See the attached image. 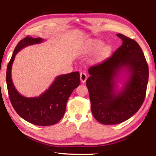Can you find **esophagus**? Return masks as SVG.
Wrapping results in <instances>:
<instances>
[{
  "label": "esophagus",
  "instance_id": "obj_1",
  "mask_svg": "<svg viewBox=\"0 0 156 156\" xmlns=\"http://www.w3.org/2000/svg\"><path fill=\"white\" fill-rule=\"evenodd\" d=\"M87 79V74L86 72H81V73H80L81 82H82V83H84L85 82H86Z\"/></svg>",
  "mask_w": 156,
  "mask_h": 156
}]
</instances>
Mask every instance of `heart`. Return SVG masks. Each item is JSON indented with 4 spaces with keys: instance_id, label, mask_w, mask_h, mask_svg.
Wrapping results in <instances>:
<instances>
[{
    "instance_id": "obj_1",
    "label": "heart",
    "mask_w": 156,
    "mask_h": 156,
    "mask_svg": "<svg viewBox=\"0 0 156 156\" xmlns=\"http://www.w3.org/2000/svg\"><path fill=\"white\" fill-rule=\"evenodd\" d=\"M104 45V42L99 40H91L87 44L83 50V52H94L96 51H99V53L97 55V58L99 60H102L106 58L111 52V48L109 46H104L103 48L102 46Z\"/></svg>"
}]
</instances>
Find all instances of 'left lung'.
<instances>
[{
	"instance_id": "left-lung-1",
	"label": "left lung",
	"mask_w": 156,
	"mask_h": 156,
	"mask_svg": "<svg viewBox=\"0 0 156 156\" xmlns=\"http://www.w3.org/2000/svg\"><path fill=\"white\" fill-rule=\"evenodd\" d=\"M116 35L122 40L121 46L112 57L89 67L86 82L93 116L106 125L122 123L139 110L148 81V66L139 44L122 34ZM123 68L130 75L123 89L116 92L115 79Z\"/></svg>"
}]
</instances>
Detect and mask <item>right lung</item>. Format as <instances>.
Returning a JSON list of instances; mask_svg holds the SVG:
<instances>
[{
  "instance_id": "obj_1",
  "label": "right lung",
  "mask_w": 156,
  "mask_h": 156,
  "mask_svg": "<svg viewBox=\"0 0 156 156\" xmlns=\"http://www.w3.org/2000/svg\"><path fill=\"white\" fill-rule=\"evenodd\" d=\"M42 41L40 37L27 36L18 42L7 66L6 83L10 102L19 116L33 124L51 126L59 122L65 114L69 96L80 84V72L58 76L48 90L39 97H23L15 88L11 79L12 65L17 53L25 47Z\"/></svg>"
}]
</instances>
